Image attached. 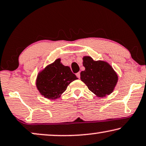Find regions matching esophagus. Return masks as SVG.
<instances>
[{
	"label": "esophagus",
	"instance_id": "obj_1",
	"mask_svg": "<svg viewBox=\"0 0 146 146\" xmlns=\"http://www.w3.org/2000/svg\"><path fill=\"white\" fill-rule=\"evenodd\" d=\"M76 76L78 78H80V72H78V73H76Z\"/></svg>",
	"mask_w": 146,
	"mask_h": 146
}]
</instances>
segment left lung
<instances>
[{
    "mask_svg": "<svg viewBox=\"0 0 146 146\" xmlns=\"http://www.w3.org/2000/svg\"><path fill=\"white\" fill-rule=\"evenodd\" d=\"M80 79L97 97L103 98L113 93L118 82V74L113 67L104 60H94L91 56H84Z\"/></svg>",
    "mask_w": 146,
    "mask_h": 146,
    "instance_id": "1",
    "label": "left lung"
}]
</instances>
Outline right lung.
Listing matches in <instances>:
<instances>
[{
  "label": "right lung",
  "instance_id": "right-lung-1",
  "mask_svg": "<svg viewBox=\"0 0 146 146\" xmlns=\"http://www.w3.org/2000/svg\"><path fill=\"white\" fill-rule=\"evenodd\" d=\"M57 58L39 72L36 78V87L45 98H60L72 82L77 80L69 66H64Z\"/></svg>",
  "mask_w": 146,
  "mask_h": 146
}]
</instances>
